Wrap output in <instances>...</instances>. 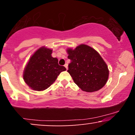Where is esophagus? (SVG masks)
<instances>
[{"instance_id": "esophagus-1", "label": "esophagus", "mask_w": 135, "mask_h": 135, "mask_svg": "<svg viewBox=\"0 0 135 135\" xmlns=\"http://www.w3.org/2000/svg\"><path fill=\"white\" fill-rule=\"evenodd\" d=\"M65 67L66 68V70H67L68 69V64H67V63H65Z\"/></svg>"}]
</instances>
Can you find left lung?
Returning a JSON list of instances; mask_svg holds the SVG:
<instances>
[{"label":"left lung","instance_id":"obj_1","mask_svg":"<svg viewBox=\"0 0 135 135\" xmlns=\"http://www.w3.org/2000/svg\"><path fill=\"white\" fill-rule=\"evenodd\" d=\"M66 52L71 61L67 72L81 90L94 92L106 84L109 75L108 66L95 49L83 44L74 49L68 48Z\"/></svg>","mask_w":135,"mask_h":135}]
</instances>
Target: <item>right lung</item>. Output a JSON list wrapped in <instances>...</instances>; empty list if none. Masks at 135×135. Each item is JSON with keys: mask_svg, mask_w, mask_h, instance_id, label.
Instances as JSON below:
<instances>
[{"mask_svg": "<svg viewBox=\"0 0 135 135\" xmlns=\"http://www.w3.org/2000/svg\"><path fill=\"white\" fill-rule=\"evenodd\" d=\"M52 50L45 46L38 49L29 59L23 78L30 89L41 91L47 89L66 68L58 65V60L51 56Z\"/></svg>", "mask_w": 135, "mask_h": 135, "instance_id": "obj_1", "label": "right lung"}]
</instances>
